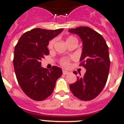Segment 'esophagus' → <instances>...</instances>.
Instances as JSON below:
<instances>
[{"instance_id": "34e87169", "label": "esophagus", "mask_w": 124, "mask_h": 124, "mask_svg": "<svg viewBox=\"0 0 124 124\" xmlns=\"http://www.w3.org/2000/svg\"><path fill=\"white\" fill-rule=\"evenodd\" d=\"M63 74H64V75H66L69 74V72L67 71H65V70H64V71H63Z\"/></svg>"}]
</instances>
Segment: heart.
Listing matches in <instances>:
<instances>
[{
	"mask_svg": "<svg viewBox=\"0 0 124 124\" xmlns=\"http://www.w3.org/2000/svg\"><path fill=\"white\" fill-rule=\"evenodd\" d=\"M73 39H75L73 37H68L66 40V42L68 41V40H70ZM54 40H51L49 42L48 44V48L49 49H52L53 47V45H54ZM61 64H62V66H68L69 65V60L68 59H63V60H61Z\"/></svg>",
	"mask_w": 124,
	"mask_h": 124,
	"instance_id": "1",
	"label": "heart"
}]
</instances>
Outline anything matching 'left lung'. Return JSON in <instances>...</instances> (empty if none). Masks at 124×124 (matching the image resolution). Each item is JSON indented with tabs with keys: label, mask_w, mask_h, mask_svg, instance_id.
<instances>
[{
	"label": "left lung",
	"mask_w": 124,
	"mask_h": 124,
	"mask_svg": "<svg viewBox=\"0 0 124 124\" xmlns=\"http://www.w3.org/2000/svg\"><path fill=\"white\" fill-rule=\"evenodd\" d=\"M68 31L77 34L82 41L80 65L86 70L82 77L70 85L74 96L82 100H91L98 96L105 87L109 75V49L101 35L89 27L80 26ZM77 75V72L74 71Z\"/></svg>",
	"instance_id": "1"
}]
</instances>
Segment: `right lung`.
Returning a JSON list of instances; mask_svg holds the SVG:
<instances>
[{
	"label": "right lung",
	"instance_id": "right-lung-1",
	"mask_svg": "<svg viewBox=\"0 0 124 124\" xmlns=\"http://www.w3.org/2000/svg\"><path fill=\"white\" fill-rule=\"evenodd\" d=\"M64 29L47 30L35 28L26 32L15 47L13 66L22 91L34 100H44L52 94L62 71L53 66L50 71L41 67L42 58L49 54V42Z\"/></svg>",
	"mask_w": 124,
	"mask_h": 124
}]
</instances>
